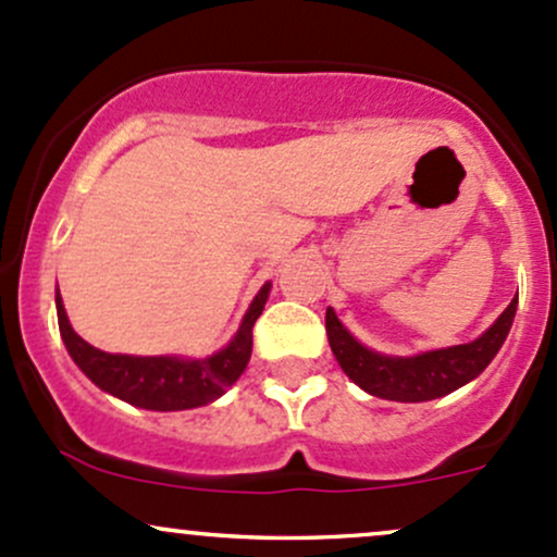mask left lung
I'll use <instances>...</instances> for the list:
<instances>
[{
	"mask_svg": "<svg viewBox=\"0 0 557 557\" xmlns=\"http://www.w3.org/2000/svg\"><path fill=\"white\" fill-rule=\"evenodd\" d=\"M516 307L518 296L481 338L470 341V344L423 351L418 357H388V354H377L362 346L341 325L333 309H327L325 327L330 348H333L341 370L359 388L391 401H431L466 386L486 370V364L503 348L507 333H510Z\"/></svg>",
	"mask_w": 557,
	"mask_h": 557,
	"instance_id": "8db88e82",
	"label": "left lung"
}]
</instances>
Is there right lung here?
Returning <instances> with one entry per match:
<instances>
[{
  "mask_svg": "<svg viewBox=\"0 0 557 557\" xmlns=\"http://www.w3.org/2000/svg\"><path fill=\"white\" fill-rule=\"evenodd\" d=\"M269 288L272 285L267 283L264 288L256 293L235 338L222 351L206 359L129 357V354L100 351L71 327L60 293L54 296V304H58V325L65 348H69L78 370L97 388L108 391V394L119 396V399L129 401L134 407L174 412V409L209 405L243 375L250 359V348H253V325L261 311H264Z\"/></svg>",
  "mask_w": 557,
  "mask_h": 557,
  "instance_id": "add662e5",
  "label": "right lung"
}]
</instances>
